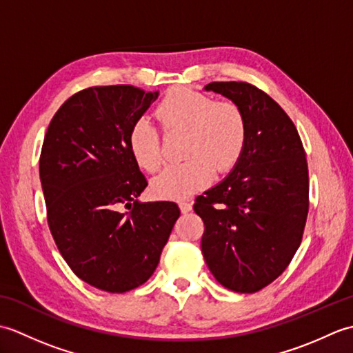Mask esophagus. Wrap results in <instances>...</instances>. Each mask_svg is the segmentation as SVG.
I'll return each instance as SVG.
<instances>
[{
	"label": "esophagus",
	"mask_w": 353,
	"mask_h": 353,
	"mask_svg": "<svg viewBox=\"0 0 353 353\" xmlns=\"http://www.w3.org/2000/svg\"><path fill=\"white\" fill-rule=\"evenodd\" d=\"M179 208H181L182 214H188L192 209V205L190 203V201H181V203H179Z\"/></svg>",
	"instance_id": "34e87169"
}]
</instances>
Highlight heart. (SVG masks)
I'll list each match as a JSON object with an SVG mask.
<instances>
[{
	"instance_id": "b5f03b06",
	"label": "heart",
	"mask_w": 353,
	"mask_h": 353,
	"mask_svg": "<svg viewBox=\"0 0 353 353\" xmlns=\"http://www.w3.org/2000/svg\"><path fill=\"white\" fill-rule=\"evenodd\" d=\"M165 130L186 132L185 159L168 165L152 182L157 197L186 199L211 183L215 168L228 171L239 161L247 144V119L235 103L181 88L170 92L157 108ZM133 159L141 168L156 171L162 163L161 133L147 117L134 121L129 133Z\"/></svg>"
}]
</instances>
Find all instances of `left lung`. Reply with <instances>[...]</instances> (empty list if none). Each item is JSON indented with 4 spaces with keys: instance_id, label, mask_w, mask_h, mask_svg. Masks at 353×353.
Wrapping results in <instances>:
<instances>
[{
    "instance_id": "obj_1",
    "label": "left lung",
    "mask_w": 353,
    "mask_h": 353,
    "mask_svg": "<svg viewBox=\"0 0 353 353\" xmlns=\"http://www.w3.org/2000/svg\"><path fill=\"white\" fill-rule=\"evenodd\" d=\"M241 108L247 144L220 183L199 196L201 253L223 287L256 292L277 279L302 241L308 165L296 125L272 97L244 81L205 86Z\"/></svg>"
}]
</instances>
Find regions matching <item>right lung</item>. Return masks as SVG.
<instances>
[{"instance_id":"right-lung-1","label":"right lung","mask_w":353,"mask_h":353,"mask_svg":"<svg viewBox=\"0 0 353 353\" xmlns=\"http://www.w3.org/2000/svg\"><path fill=\"white\" fill-rule=\"evenodd\" d=\"M157 97L130 85L88 88L45 133L39 176L51 235L72 272L108 292L148 281L181 215L172 201L137 200L147 181L129 133Z\"/></svg>"}]
</instances>
